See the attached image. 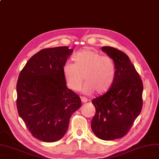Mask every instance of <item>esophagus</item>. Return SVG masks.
Listing matches in <instances>:
<instances>
[{
  "instance_id": "1",
  "label": "esophagus",
  "mask_w": 159,
  "mask_h": 159,
  "mask_svg": "<svg viewBox=\"0 0 159 159\" xmlns=\"http://www.w3.org/2000/svg\"><path fill=\"white\" fill-rule=\"evenodd\" d=\"M81 101H82V102H87V98H86L85 97H81Z\"/></svg>"
}]
</instances>
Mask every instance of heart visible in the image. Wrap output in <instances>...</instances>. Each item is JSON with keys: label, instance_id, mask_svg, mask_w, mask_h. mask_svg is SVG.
I'll use <instances>...</instances> for the list:
<instances>
[{"label": "heart", "instance_id": "b5f03b06", "mask_svg": "<svg viewBox=\"0 0 159 159\" xmlns=\"http://www.w3.org/2000/svg\"><path fill=\"white\" fill-rule=\"evenodd\" d=\"M73 61L74 64L67 62L62 68L66 83L71 89L79 91L85 78L87 82L83 91L86 94L95 91L103 94L110 90L116 75V68L112 58L102 56L91 49H85L75 54Z\"/></svg>", "mask_w": 159, "mask_h": 159}]
</instances>
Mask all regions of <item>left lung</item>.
Masks as SVG:
<instances>
[{"mask_svg": "<svg viewBox=\"0 0 159 159\" xmlns=\"http://www.w3.org/2000/svg\"><path fill=\"white\" fill-rule=\"evenodd\" d=\"M101 50L114 61L116 75L110 90L92 101L96 112L91 126L97 138L109 141L126 135L139 116L143 86L127 54L111 47Z\"/></svg>", "mask_w": 159, "mask_h": 159, "instance_id": "1", "label": "left lung"}]
</instances>
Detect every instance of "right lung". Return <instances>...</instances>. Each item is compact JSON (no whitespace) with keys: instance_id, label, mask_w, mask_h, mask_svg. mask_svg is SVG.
Masks as SVG:
<instances>
[{"instance_id":"right-lung-1","label":"right lung","mask_w":159,"mask_h":159,"mask_svg":"<svg viewBox=\"0 0 159 159\" xmlns=\"http://www.w3.org/2000/svg\"><path fill=\"white\" fill-rule=\"evenodd\" d=\"M73 49L45 48L34 54L20 73L16 91L19 116L35 138L62 139L72 114L81 107L80 97L68 89L62 68Z\"/></svg>"}]
</instances>
